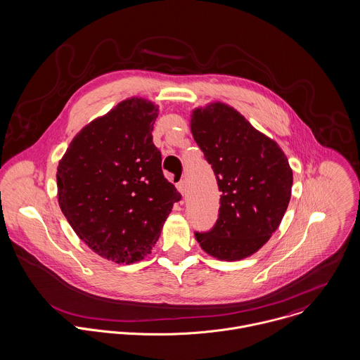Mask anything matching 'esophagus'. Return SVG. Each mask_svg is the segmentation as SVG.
<instances>
[{
    "label": "esophagus",
    "mask_w": 360,
    "mask_h": 360,
    "mask_svg": "<svg viewBox=\"0 0 360 360\" xmlns=\"http://www.w3.org/2000/svg\"><path fill=\"white\" fill-rule=\"evenodd\" d=\"M176 189H178V192L184 196V193L186 192V182H185V181H179V182L176 184Z\"/></svg>",
    "instance_id": "esophagus-1"
}]
</instances>
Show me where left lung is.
Returning <instances> with one entry per match:
<instances>
[{
    "instance_id": "8db88e82",
    "label": "left lung",
    "mask_w": 360,
    "mask_h": 360,
    "mask_svg": "<svg viewBox=\"0 0 360 360\" xmlns=\"http://www.w3.org/2000/svg\"><path fill=\"white\" fill-rule=\"evenodd\" d=\"M191 131L222 192L216 225L196 232V240L218 260L249 257L271 238L287 212L293 182L287 155L221 101L195 108Z\"/></svg>"
}]
</instances>
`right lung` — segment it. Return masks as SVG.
<instances>
[{"instance_id":"add662e5","label":"right lung","mask_w":360,"mask_h":360,"mask_svg":"<svg viewBox=\"0 0 360 360\" xmlns=\"http://www.w3.org/2000/svg\"><path fill=\"white\" fill-rule=\"evenodd\" d=\"M157 115L142 97L118 103L76 134L57 167L61 212L94 253L118 264L151 253L181 200L153 143Z\"/></svg>"}]
</instances>
